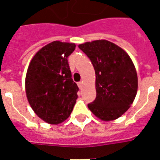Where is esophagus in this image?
Segmentation results:
<instances>
[{
	"instance_id": "obj_1",
	"label": "esophagus",
	"mask_w": 160,
	"mask_h": 160,
	"mask_svg": "<svg viewBox=\"0 0 160 160\" xmlns=\"http://www.w3.org/2000/svg\"><path fill=\"white\" fill-rule=\"evenodd\" d=\"M77 85H78V87H79V88H82V86H83V83H82V82H78V83H77Z\"/></svg>"
}]
</instances>
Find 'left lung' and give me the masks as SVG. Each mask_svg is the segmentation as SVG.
Masks as SVG:
<instances>
[{"instance_id":"1","label":"left lung","mask_w":160,"mask_h":160,"mask_svg":"<svg viewBox=\"0 0 160 160\" xmlns=\"http://www.w3.org/2000/svg\"><path fill=\"white\" fill-rule=\"evenodd\" d=\"M91 61L96 74L97 96L88 104L103 121L118 118L133 103L138 90L135 66L122 48L107 40L79 45Z\"/></svg>"}]
</instances>
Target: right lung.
<instances>
[{"instance_id":"add662e5","label":"right lung","mask_w":160,"mask_h":160,"mask_svg":"<svg viewBox=\"0 0 160 160\" xmlns=\"http://www.w3.org/2000/svg\"><path fill=\"white\" fill-rule=\"evenodd\" d=\"M75 48L74 43L52 42L35 55L27 70L28 102L40 118L52 125L70 115L78 97L67 60Z\"/></svg>"}]
</instances>
